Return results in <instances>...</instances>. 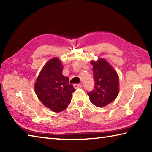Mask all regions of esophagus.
<instances>
[{"mask_svg": "<svg viewBox=\"0 0 152 152\" xmlns=\"http://www.w3.org/2000/svg\"><path fill=\"white\" fill-rule=\"evenodd\" d=\"M74 88H82V84H74Z\"/></svg>", "mask_w": 152, "mask_h": 152, "instance_id": "esophagus-1", "label": "esophagus"}]
</instances>
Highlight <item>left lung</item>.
<instances>
[{"label":"left lung","mask_w":152,"mask_h":152,"mask_svg":"<svg viewBox=\"0 0 152 152\" xmlns=\"http://www.w3.org/2000/svg\"><path fill=\"white\" fill-rule=\"evenodd\" d=\"M94 87L87 92L92 104L102 107L116 99L119 93V76L113 67L104 59L92 61Z\"/></svg>","instance_id":"obj_1"}]
</instances>
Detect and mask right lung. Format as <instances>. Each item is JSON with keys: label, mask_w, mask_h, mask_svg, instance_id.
Masks as SVG:
<instances>
[{"label": "right lung", "mask_w": 152, "mask_h": 152, "mask_svg": "<svg viewBox=\"0 0 152 152\" xmlns=\"http://www.w3.org/2000/svg\"><path fill=\"white\" fill-rule=\"evenodd\" d=\"M63 66L58 58L49 60L35 83V91L41 102L50 110L59 113L65 110L75 91L69 78L62 75Z\"/></svg>", "instance_id": "obj_1"}]
</instances>
